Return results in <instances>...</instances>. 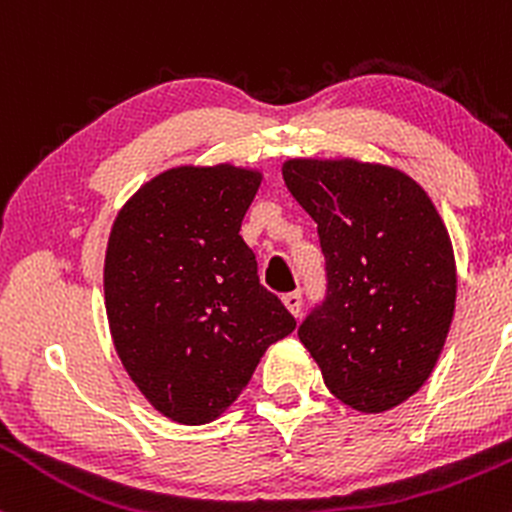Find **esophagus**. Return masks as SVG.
Returning <instances> with one entry per match:
<instances>
[{
    "label": "esophagus",
    "instance_id": "obj_1",
    "mask_svg": "<svg viewBox=\"0 0 512 512\" xmlns=\"http://www.w3.org/2000/svg\"><path fill=\"white\" fill-rule=\"evenodd\" d=\"M284 305L286 308H289V313L291 315H301V310H303V293L301 291H291V293H286L284 296Z\"/></svg>",
    "mask_w": 512,
    "mask_h": 512
}]
</instances>
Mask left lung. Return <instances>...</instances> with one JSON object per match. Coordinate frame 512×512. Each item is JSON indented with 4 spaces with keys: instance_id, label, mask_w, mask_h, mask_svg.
Segmentation results:
<instances>
[{
    "instance_id": "obj_1",
    "label": "left lung",
    "mask_w": 512,
    "mask_h": 512,
    "mask_svg": "<svg viewBox=\"0 0 512 512\" xmlns=\"http://www.w3.org/2000/svg\"><path fill=\"white\" fill-rule=\"evenodd\" d=\"M284 182L317 223L327 291L298 337L337 399L380 414L436 366L455 313V255L428 195L402 170L291 158Z\"/></svg>"
}]
</instances>
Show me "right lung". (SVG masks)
I'll return each instance as SVG.
<instances>
[{"instance_id": "obj_1", "label": "right lung", "mask_w": 512, "mask_h": 512, "mask_svg": "<svg viewBox=\"0 0 512 512\" xmlns=\"http://www.w3.org/2000/svg\"><path fill=\"white\" fill-rule=\"evenodd\" d=\"M260 180L228 163L170 168L129 199L110 231L103 284L117 356L178 424L221 416L267 346L296 330L240 238Z\"/></svg>"}]
</instances>
